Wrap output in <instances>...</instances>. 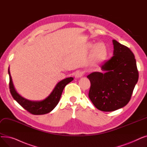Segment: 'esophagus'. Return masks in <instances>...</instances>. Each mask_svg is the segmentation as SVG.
<instances>
[{
    "label": "esophagus",
    "instance_id": "1",
    "mask_svg": "<svg viewBox=\"0 0 147 147\" xmlns=\"http://www.w3.org/2000/svg\"><path fill=\"white\" fill-rule=\"evenodd\" d=\"M84 74V72L82 70H78L76 71L75 73V78H81V77Z\"/></svg>",
    "mask_w": 147,
    "mask_h": 147
}]
</instances>
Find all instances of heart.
Wrapping results in <instances>:
<instances>
[{
	"instance_id": "b5f03b06",
	"label": "heart",
	"mask_w": 147,
	"mask_h": 147,
	"mask_svg": "<svg viewBox=\"0 0 147 147\" xmlns=\"http://www.w3.org/2000/svg\"><path fill=\"white\" fill-rule=\"evenodd\" d=\"M94 45H90V48H93ZM94 58L98 61H102L106 59L108 55V49L104 43H98L94 48L92 53Z\"/></svg>"
}]
</instances>
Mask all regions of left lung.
Listing matches in <instances>:
<instances>
[{
    "label": "left lung",
    "mask_w": 147,
    "mask_h": 147,
    "mask_svg": "<svg viewBox=\"0 0 147 147\" xmlns=\"http://www.w3.org/2000/svg\"><path fill=\"white\" fill-rule=\"evenodd\" d=\"M113 42V56L101 65L102 72L87 76L90 82L89 98L102 111H115L126 105L139 77L133 52L115 40Z\"/></svg>",
    "instance_id": "8db88e82"
}]
</instances>
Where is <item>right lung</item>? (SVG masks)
<instances>
[{"label": "right lung", "mask_w": 147, "mask_h": 147, "mask_svg": "<svg viewBox=\"0 0 147 147\" xmlns=\"http://www.w3.org/2000/svg\"><path fill=\"white\" fill-rule=\"evenodd\" d=\"M8 73L9 76V89L12 97L22 107L34 115L45 114L53 110L59 101L65 86L74 79L73 78H68L60 81L47 98L41 101H32L24 98L17 93L14 88L9 69Z\"/></svg>", "instance_id": "1"}]
</instances>
